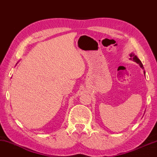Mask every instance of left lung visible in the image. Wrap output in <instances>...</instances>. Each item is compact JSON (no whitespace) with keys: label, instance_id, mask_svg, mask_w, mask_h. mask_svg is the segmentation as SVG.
Returning <instances> with one entry per match:
<instances>
[{"label":"left lung","instance_id":"left-lung-1","mask_svg":"<svg viewBox=\"0 0 157 157\" xmlns=\"http://www.w3.org/2000/svg\"><path fill=\"white\" fill-rule=\"evenodd\" d=\"M130 57H131V58H130V59H131V60H132L133 61L136 62L137 63H138V64L140 65V67H142V68H144V67H143V65H142V62L140 61V60L136 56H135L134 54H132V53H131V54H130ZM144 74H145V72H144Z\"/></svg>","mask_w":157,"mask_h":157}]
</instances>
